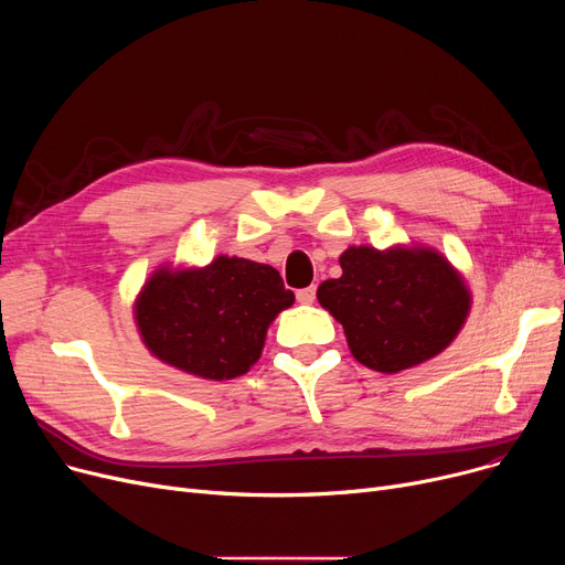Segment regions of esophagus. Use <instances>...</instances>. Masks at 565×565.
<instances>
[{
	"label": "esophagus",
	"instance_id": "34e87169",
	"mask_svg": "<svg viewBox=\"0 0 565 565\" xmlns=\"http://www.w3.org/2000/svg\"><path fill=\"white\" fill-rule=\"evenodd\" d=\"M313 300H316V286H309V288L298 290V302H300V305H311Z\"/></svg>",
	"mask_w": 565,
	"mask_h": 565
}]
</instances>
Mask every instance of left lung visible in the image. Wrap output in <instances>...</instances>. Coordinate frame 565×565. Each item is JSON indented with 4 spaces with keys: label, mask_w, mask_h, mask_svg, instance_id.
<instances>
[{
    "label": "left lung",
    "mask_w": 565,
    "mask_h": 565,
    "mask_svg": "<svg viewBox=\"0 0 565 565\" xmlns=\"http://www.w3.org/2000/svg\"><path fill=\"white\" fill-rule=\"evenodd\" d=\"M341 277L318 286V302L341 324L352 358L401 373L447 350L465 328L471 290L458 267L426 245L348 247Z\"/></svg>",
    "instance_id": "1"
}]
</instances>
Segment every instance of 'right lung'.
Segmentation results:
<instances>
[{
	"instance_id": "1",
	"label": "right lung",
	"mask_w": 565,
	"mask_h": 565,
	"mask_svg": "<svg viewBox=\"0 0 565 565\" xmlns=\"http://www.w3.org/2000/svg\"><path fill=\"white\" fill-rule=\"evenodd\" d=\"M292 302L273 265L222 254L201 267L160 265L139 288L132 318L162 364L233 380L258 362L267 328Z\"/></svg>"
}]
</instances>
